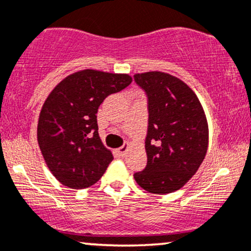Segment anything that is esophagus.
I'll use <instances>...</instances> for the list:
<instances>
[{"label":"esophagus","mask_w":251,"mask_h":251,"mask_svg":"<svg viewBox=\"0 0 251 251\" xmlns=\"http://www.w3.org/2000/svg\"><path fill=\"white\" fill-rule=\"evenodd\" d=\"M127 149H128V145H123L122 147H119V149L117 150V153L119 154V156H125L126 152H127Z\"/></svg>","instance_id":"34e87169"}]
</instances>
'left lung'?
I'll return each instance as SVG.
<instances>
[{"instance_id": "obj_1", "label": "left lung", "mask_w": 251, "mask_h": 251, "mask_svg": "<svg viewBox=\"0 0 251 251\" xmlns=\"http://www.w3.org/2000/svg\"><path fill=\"white\" fill-rule=\"evenodd\" d=\"M147 96V165L134 173L153 194L173 193L199 170L208 149V123L194 91L179 78L160 71L134 75Z\"/></svg>"}]
</instances>
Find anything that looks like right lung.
Segmentation results:
<instances>
[{
	"label": "right lung",
	"mask_w": 251,
	"mask_h": 251,
	"mask_svg": "<svg viewBox=\"0 0 251 251\" xmlns=\"http://www.w3.org/2000/svg\"><path fill=\"white\" fill-rule=\"evenodd\" d=\"M132 83L126 74L86 69L64 78L45 99L37 141L53 176L69 188L95 185L113 160L98 133L97 112L107 96Z\"/></svg>",
	"instance_id": "add662e5"
}]
</instances>
